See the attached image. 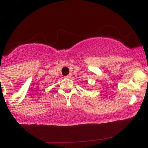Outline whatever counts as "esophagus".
Returning <instances> with one entry per match:
<instances>
[{
    "instance_id": "obj_1",
    "label": "esophagus",
    "mask_w": 148,
    "mask_h": 148,
    "mask_svg": "<svg viewBox=\"0 0 148 148\" xmlns=\"http://www.w3.org/2000/svg\"><path fill=\"white\" fill-rule=\"evenodd\" d=\"M64 78H65V79H70L71 75H67V76H64Z\"/></svg>"
}]
</instances>
